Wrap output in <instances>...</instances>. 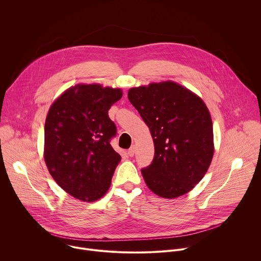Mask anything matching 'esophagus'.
<instances>
[{
	"mask_svg": "<svg viewBox=\"0 0 261 261\" xmlns=\"http://www.w3.org/2000/svg\"><path fill=\"white\" fill-rule=\"evenodd\" d=\"M134 154H135V145H132L128 150V155L130 157H132V156H134Z\"/></svg>",
	"mask_w": 261,
	"mask_h": 261,
	"instance_id": "esophagus-1",
	"label": "esophagus"
}]
</instances>
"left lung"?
Returning <instances> with one entry per match:
<instances>
[{
  "label": "left lung",
  "mask_w": 261,
  "mask_h": 261,
  "mask_svg": "<svg viewBox=\"0 0 261 261\" xmlns=\"http://www.w3.org/2000/svg\"><path fill=\"white\" fill-rule=\"evenodd\" d=\"M128 98L154 141L153 162L141 169L148 189L168 199L190 192L206 173L215 151L205 103L171 81L131 88Z\"/></svg>",
  "instance_id": "left-lung-1"
}]
</instances>
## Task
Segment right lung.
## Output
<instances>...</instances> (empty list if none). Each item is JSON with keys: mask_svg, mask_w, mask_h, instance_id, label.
Instances as JSON below:
<instances>
[{"mask_svg": "<svg viewBox=\"0 0 261 261\" xmlns=\"http://www.w3.org/2000/svg\"><path fill=\"white\" fill-rule=\"evenodd\" d=\"M123 96L120 88L79 84L51 104L44 126V161L60 187L86 202L108 191L121 156L110 145L117 128L110 106Z\"/></svg>", "mask_w": 261, "mask_h": 261, "instance_id": "add662e5", "label": "right lung"}]
</instances>
